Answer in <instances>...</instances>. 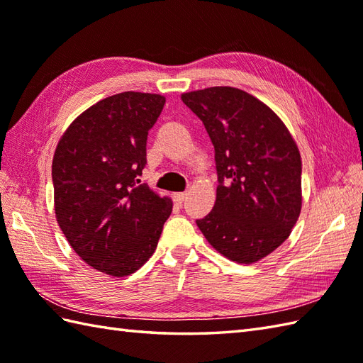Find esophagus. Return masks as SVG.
<instances>
[{"label": "esophagus", "instance_id": "1", "mask_svg": "<svg viewBox=\"0 0 363 363\" xmlns=\"http://www.w3.org/2000/svg\"><path fill=\"white\" fill-rule=\"evenodd\" d=\"M187 196H189V194L187 191H181V194H174V199H176V203H184L187 199Z\"/></svg>", "mask_w": 363, "mask_h": 363}]
</instances>
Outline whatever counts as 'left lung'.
Returning <instances> with one entry per match:
<instances>
[{
  "label": "left lung",
  "mask_w": 363,
  "mask_h": 363,
  "mask_svg": "<svg viewBox=\"0 0 363 363\" xmlns=\"http://www.w3.org/2000/svg\"><path fill=\"white\" fill-rule=\"evenodd\" d=\"M181 99L215 148L218 187L213 209L198 228L215 250L254 264L287 240L303 204L301 156L282 120L235 87H209Z\"/></svg>",
  "instance_id": "8db88e82"
}]
</instances>
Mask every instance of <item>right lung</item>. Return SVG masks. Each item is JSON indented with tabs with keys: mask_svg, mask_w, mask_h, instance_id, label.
<instances>
[{
	"mask_svg": "<svg viewBox=\"0 0 363 363\" xmlns=\"http://www.w3.org/2000/svg\"><path fill=\"white\" fill-rule=\"evenodd\" d=\"M165 96L123 91L84 111L52 157L56 220L74 252L101 273L129 276L156 251L173 203L138 177Z\"/></svg>",
	"mask_w": 363,
	"mask_h": 363,
	"instance_id": "right-lung-1",
	"label": "right lung"
}]
</instances>
